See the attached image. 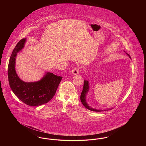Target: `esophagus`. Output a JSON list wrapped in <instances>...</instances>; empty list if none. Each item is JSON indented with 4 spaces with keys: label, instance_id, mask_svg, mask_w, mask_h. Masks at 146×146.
I'll list each match as a JSON object with an SVG mask.
<instances>
[{
    "label": "esophagus",
    "instance_id": "1",
    "mask_svg": "<svg viewBox=\"0 0 146 146\" xmlns=\"http://www.w3.org/2000/svg\"><path fill=\"white\" fill-rule=\"evenodd\" d=\"M72 73L73 75H77L79 74V68L78 67H76L75 68H74L72 71Z\"/></svg>",
    "mask_w": 146,
    "mask_h": 146
}]
</instances>
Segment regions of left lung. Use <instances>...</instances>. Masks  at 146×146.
Wrapping results in <instances>:
<instances>
[{"label": "left lung", "instance_id": "1", "mask_svg": "<svg viewBox=\"0 0 146 146\" xmlns=\"http://www.w3.org/2000/svg\"><path fill=\"white\" fill-rule=\"evenodd\" d=\"M126 54H127V55L128 56H129V57L131 58L130 56L128 54H127V53H126ZM89 81H88V80H84V82L83 89V91H82V93H81V95H80V100H81V102H82V104H83L84 106L86 108H87V109L90 110L91 111H108L109 109L102 110H96V109L92 108L90 107L88 105V104L86 103V97L87 94H88V91H89ZM110 110H111V109H110Z\"/></svg>", "mask_w": 146, "mask_h": 146}]
</instances>
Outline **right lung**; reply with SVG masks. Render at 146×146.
I'll list each match as a JSON object with an SVG mask.
<instances>
[{
  "label": "right lung",
  "mask_w": 146,
  "mask_h": 146,
  "mask_svg": "<svg viewBox=\"0 0 146 146\" xmlns=\"http://www.w3.org/2000/svg\"><path fill=\"white\" fill-rule=\"evenodd\" d=\"M26 41V38L19 41L11 55L7 70L9 83L14 94L21 101L30 106H38L48 103L54 96L62 77L46 72L38 82L28 83L22 80L16 72L15 61Z\"/></svg>",
  "instance_id": "1"
}]
</instances>
